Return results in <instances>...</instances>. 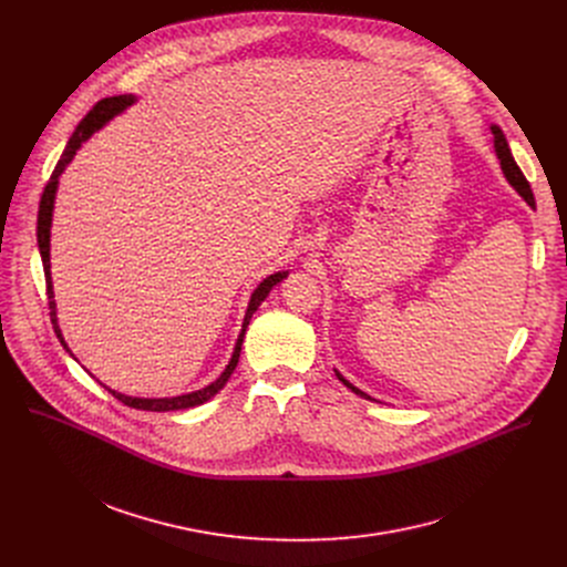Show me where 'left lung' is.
<instances>
[{"label":"left lung","instance_id":"1","mask_svg":"<svg viewBox=\"0 0 567 567\" xmlns=\"http://www.w3.org/2000/svg\"><path fill=\"white\" fill-rule=\"evenodd\" d=\"M492 134H494V150H496V156H498V161H501V168H503V175L507 177V182H509V186L527 202V206L529 208H536V202H534V193H532V188H529V184H527V179L523 177V173H520V168L516 166V161H514V156H512V150H509V143H507V138H505V134H503V130L498 127V125H492ZM337 372V377H339V381H343V385H348L354 394H359V396H363V399H372L370 394H365L363 390H359L357 385H352L339 370H334Z\"/></svg>","mask_w":567,"mask_h":567}]
</instances>
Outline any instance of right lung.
<instances>
[{"label": "right lung", "mask_w": 567, "mask_h": 567, "mask_svg": "<svg viewBox=\"0 0 567 567\" xmlns=\"http://www.w3.org/2000/svg\"><path fill=\"white\" fill-rule=\"evenodd\" d=\"M136 103V96L134 94H125V96H112V99H103L94 105V110L78 123L75 132L71 134L58 166L42 193V199H40V210H38V249H40V258H42V265H44V278H47V296H49V309H51V322H53V330H55V337L60 339L62 348L71 354L64 337H62V330L58 326V309H55V293H53V280H51V221H53V206H55V193H58V184H60V175L66 171V166L71 164V158L75 156V152L80 150V145H83L85 141H90L94 136V132H99L103 125H107L114 116L123 114L130 105ZM289 276V271H276L271 276H267L258 287L256 291L251 293V300H249V307H247V313H245V322H241V332L237 337V343H235V350H233V357L228 361V365L224 368V372L213 381L208 383L206 388L202 390H195V392H186V394H179V396H130V394H123V392H116L112 388H107L105 383H99L110 390L118 401H123L125 406L130 409H136V411H152V413H171V411H186V409H195V406H202L204 401L213 399L224 385L226 381L230 379L237 361H239V352H241V343H245V334H247V328H249V320L251 316L256 313V309L262 305V300L269 296V291L282 282L285 278ZM75 359V357H73ZM78 361V359H75Z\"/></svg>", "instance_id": "right-lung-1"}]
</instances>
